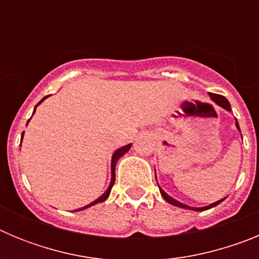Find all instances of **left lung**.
Here are the masks:
<instances>
[{
  "instance_id": "8db88e82",
  "label": "left lung",
  "mask_w": 259,
  "mask_h": 259,
  "mask_svg": "<svg viewBox=\"0 0 259 259\" xmlns=\"http://www.w3.org/2000/svg\"><path fill=\"white\" fill-rule=\"evenodd\" d=\"M209 95H210V97H211V100H212V101H214V102H217V104H218L219 106H221V107H223V109H226V110H228V111H231V105H230V102L227 101V98L224 97V96H221V95H215V93H209ZM236 127H237V130H239V131H240V127H239V123H237V120H236ZM155 179H157V178H155ZM159 192H161L162 197H163L164 200H166L167 202H168V203H171V205H174V206L183 207V209H189V210H194V211H203V210L211 209V207L217 206V205H218V203H221L222 201L224 200V198H223V200H221V201H217V202L211 203V205H209V206H203V207H191V206H188V205H184V203L179 202V201L174 200L172 197H170V196H168V194H167L166 192H164V191H162L161 188H159Z\"/></svg>"
}]
</instances>
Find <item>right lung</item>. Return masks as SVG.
<instances>
[{
  "instance_id": "obj_1",
  "label": "right lung",
  "mask_w": 259,
  "mask_h": 259,
  "mask_svg": "<svg viewBox=\"0 0 259 259\" xmlns=\"http://www.w3.org/2000/svg\"><path fill=\"white\" fill-rule=\"evenodd\" d=\"M47 97H49V96H45V97L42 98V100H41V101L38 102V104L36 105V106H38V105H40L41 102L44 101V100ZM35 111H36V107H35V110H33V114H35ZM28 122H29V120H28ZM23 134H24V132H23ZM23 134H22V139H23ZM130 149H131V144H128V145L123 146V148H120V149L115 150V153H114V154H113V158H111V182H110V185H109V188H107V191L105 192L104 194H102L101 197H98L97 200L93 201L92 203H89V205H87V206L81 207V209H77V210H84V209H87V207H91V206H92V205H96V203L104 202V201L106 200L107 197H109L110 192H111V188H113L114 183H115V164H116V162H118L119 158L122 157L123 154H125V153H127Z\"/></svg>"
}]
</instances>
